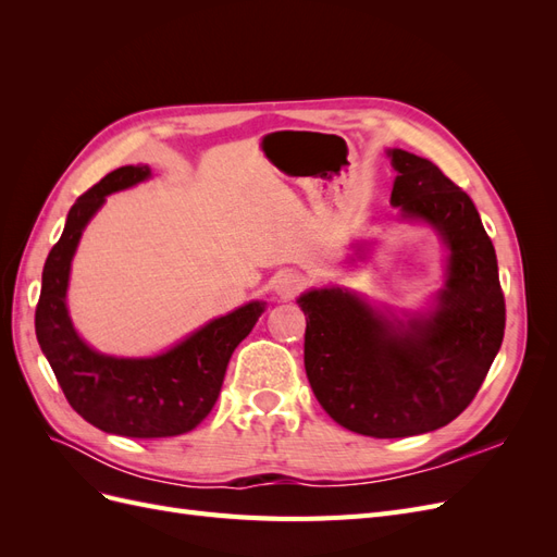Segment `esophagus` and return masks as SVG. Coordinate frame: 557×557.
<instances>
[{
    "label": "esophagus",
    "mask_w": 557,
    "mask_h": 557,
    "mask_svg": "<svg viewBox=\"0 0 557 557\" xmlns=\"http://www.w3.org/2000/svg\"><path fill=\"white\" fill-rule=\"evenodd\" d=\"M274 288H276V295H281L283 299H293L295 295L301 293V288H305V278H301L297 272L285 269V272L276 276Z\"/></svg>",
    "instance_id": "34e87169"
}]
</instances>
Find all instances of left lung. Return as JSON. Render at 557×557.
Wrapping results in <instances>:
<instances>
[{"mask_svg": "<svg viewBox=\"0 0 557 557\" xmlns=\"http://www.w3.org/2000/svg\"><path fill=\"white\" fill-rule=\"evenodd\" d=\"M391 205L440 230L450 248L440 307L395 325L342 288L297 301L307 318L311 391L342 428L376 440L448 425L476 397L504 339L507 307L495 246L474 201L434 162L395 148Z\"/></svg>", "mask_w": 557, "mask_h": 557, "instance_id": "obj_1", "label": "left lung"}]
</instances>
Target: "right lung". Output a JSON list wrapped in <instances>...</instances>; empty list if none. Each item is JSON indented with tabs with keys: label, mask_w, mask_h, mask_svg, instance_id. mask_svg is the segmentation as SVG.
Instances as JSON below:
<instances>
[{
	"label": "right lung",
	"mask_w": 557,
	"mask_h": 557,
	"mask_svg": "<svg viewBox=\"0 0 557 557\" xmlns=\"http://www.w3.org/2000/svg\"><path fill=\"white\" fill-rule=\"evenodd\" d=\"M148 176L146 164L121 166L76 199L60 242L46 258L35 313L39 346L72 409L102 432L134 440H160L195 430L221 395L234 348L264 311L260 301H250L211 320L172 350L146 360L99 356L81 342L64 297L83 227L104 205L107 195Z\"/></svg>",
	"instance_id": "1"
}]
</instances>
